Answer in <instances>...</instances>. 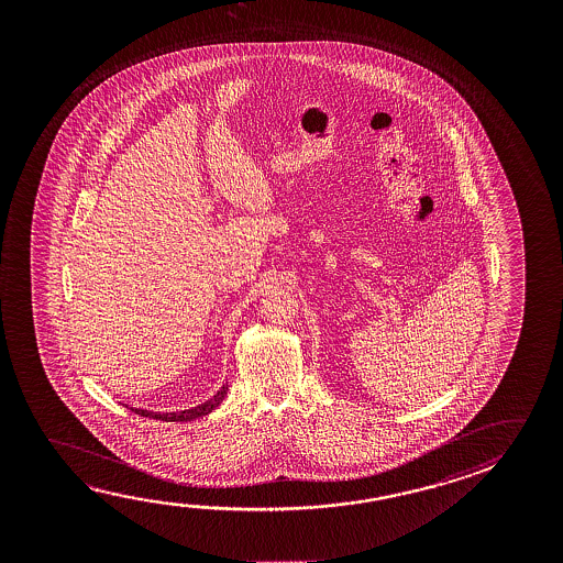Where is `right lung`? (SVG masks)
Segmentation results:
<instances>
[{
	"instance_id": "add662e5",
	"label": "right lung",
	"mask_w": 563,
	"mask_h": 563,
	"mask_svg": "<svg viewBox=\"0 0 563 563\" xmlns=\"http://www.w3.org/2000/svg\"><path fill=\"white\" fill-rule=\"evenodd\" d=\"M228 383L223 385L212 398H208L202 405L194 406V408H186V410H178V412H153V410H145V408H133L128 406L131 412H135L139 416H145V418H155V420H163V422H190L196 418H202V416L210 415L212 410H216L218 406L222 405L223 398L228 397Z\"/></svg>"
}]
</instances>
